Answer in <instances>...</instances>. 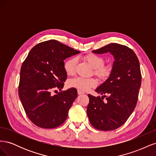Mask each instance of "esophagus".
<instances>
[{
	"instance_id": "1",
	"label": "esophagus",
	"mask_w": 156,
	"mask_h": 156,
	"mask_svg": "<svg viewBox=\"0 0 156 156\" xmlns=\"http://www.w3.org/2000/svg\"><path fill=\"white\" fill-rule=\"evenodd\" d=\"M77 93H78L79 95H81V94H84V92H83V91H81V90H77Z\"/></svg>"
}]
</instances>
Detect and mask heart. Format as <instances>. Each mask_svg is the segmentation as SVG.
I'll use <instances>...</instances> for the list:
<instances>
[{"label":"heart","mask_w":156,"mask_h":156,"mask_svg":"<svg viewBox=\"0 0 156 156\" xmlns=\"http://www.w3.org/2000/svg\"><path fill=\"white\" fill-rule=\"evenodd\" d=\"M84 59L94 69V73L100 79H107L112 72V66L110 64L104 65L105 60L101 56L96 54H88L84 56ZM77 64V58L73 57L66 61L64 63V70L68 75H72L75 73V66ZM69 88H75L81 91H87L90 88L97 85L95 79H85L76 77L69 79L67 83Z\"/></svg>","instance_id":"1"}]
</instances>
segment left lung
Segmentation results:
<instances>
[{"mask_svg":"<svg viewBox=\"0 0 156 156\" xmlns=\"http://www.w3.org/2000/svg\"><path fill=\"white\" fill-rule=\"evenodd\" d=\"M96 54L110 53L114 56L111 75L96 92L102 96L88 94L87 115L92 126L102 131L119 128L134 111L141 84L139 59L134 51L126 45L112 43L97 50ZM108 96L106 100L103 97Z\"/></svg>","mask_w":156,"mask_h":156,"instance_id":"8db88e82","label":"left lung"}]
</instances>
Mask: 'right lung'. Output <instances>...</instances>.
<instances>
[{"label": "right lung", "mask_w": 156, "mask_h": 156, "mask_svg": "<svg viewBox=\"0 0 156 156\" xmlns=\"http://www.w3.org/2000/svg\"><path fill=\"white\" fill-rule=\"evenodd\" d=\"M79 51L51 40L35 45L23 62L20 72L19 96L29 119L41 128L51 129L62 124L77 97L76 88L52 96L61 90L67 79L64 60Z\"/></svg>", "instance_id": "obj_1"}]
</instances>
